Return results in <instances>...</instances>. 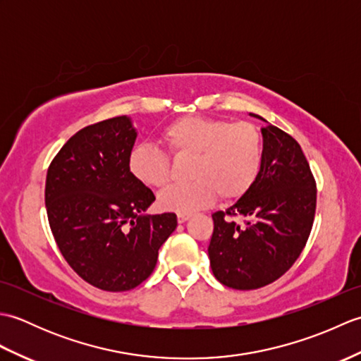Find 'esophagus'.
Segmentation results:
<instances>
[{"instance_id":"34e87169","label":"esophagus","mask_w":361,"mask_h":361,"mask_svg":"<svg viewBox=\"0 0 361 361\" xmlns=\"http://www.w3.org/2000/svg\"><path fill=\"white\" fill-rule=\"evenodd\" d=\"M189 217H190V214H178V224H185L186 220H189Z\"/></svg>"}]
</instances>
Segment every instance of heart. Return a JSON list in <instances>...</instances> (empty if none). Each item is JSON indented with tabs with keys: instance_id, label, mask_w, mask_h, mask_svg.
I'll return each mask as SVG.
<instances>
[{
	"instance_id": "b5f03b06",
	"label": "heart",
	"mask_w": 361,
	"mask_h": 361,
	"mask_svg": "<svg viewBox=\"0 0 361 361\" xmlns=\"http://www.w3.org/2000/svg\"><path fill=\"white\" fill-rule=\"evenodd\" d=\"M161 141L178 159H190L189 183L166 189L158 197L161 209L190 214L221 200H239L255 185L264 159V140L250 122H228L206 116H183L166 126ZM130 172L152 188L171 181L172 163L164 150L137 144L128 157Z\"/></svg>"
}]
</instances>
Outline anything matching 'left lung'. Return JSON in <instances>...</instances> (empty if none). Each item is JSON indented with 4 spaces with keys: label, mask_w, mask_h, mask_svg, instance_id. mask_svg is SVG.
Returning a JSON list of instances; mask_svg holds the SVG:
<instances>
[{
    "label": "left lung",
    "mask_w": 361,
    "mask_h": 361,
    "mask_svg": "<svg viewBox=\"0 0 361 361\" xmlns=\"http://www.w3.org/2000/svg\"><path fill=\"white\" fill-rule=\"evenodd\" d=\"M262 136L256 183L231 208L212 214V273L234 290L265 287L288 271L315 219L317 181L301 145L274 126L262 128Z\"/></svg>",
    "instance_id": "8db88e82"
}]
</instances>
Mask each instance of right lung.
<instances>
[{"mask_svg":"<svg viewBox=\"0 0 361 361\" xmlns=\"http://www.w3.org/2000/svg\"><path fill=\"white\" fill-rule=\"evenodd\" d=\"M136 140L126 116L79 130L48 167L46 212L62 256L83 281L105 291L140 286L176 228L173 212L144 216L152 190L130 172Z\"/></svg>","mask_w":361,"mask_h":361,"instance_id":"1","label":"right lung"}]
</instances>
